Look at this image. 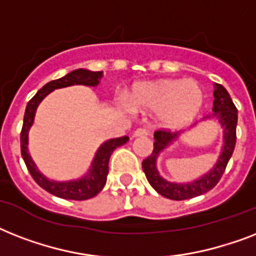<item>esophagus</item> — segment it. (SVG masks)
I'll use <instances>...</instances> for the list:
<instances>
[{
	"mask_svg": "<svg viewBox=\"0 0 256 256\" xmlns=\"http://www.w3.org/2000/svg\"><path fill=\"white\" fill-rule=\"evenodd\" d=\"M148 134H150V132H148V128H136L132 136H148Z\"/></svg>",
	"mask_w": 256,
	"mask_h": 256,
	"instance_id": "34e87169",
	"label": "esophagus"
}]
</instances>
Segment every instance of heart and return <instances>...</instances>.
Segmentation results:
<instances>
[{
    "label": "heart",
    "mask_w": 256,
    "mask_h": 256,
    "mask_svg": "<svg viewBox=\"0 0 256 256\" xmlns=\"http://www.w3.org/2000/svg\"><path fill=\"white\" fill-rule=\"evenodd\" d=\"M204 94L194 81L160 80L132 88L130 106L142 112H158V120L168 128L190 124L202 112Z\"/></svg>",
    "instance_id": "1"
}]
</instances>
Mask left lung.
<instances>
[{
	"mask_svg": "<svg viewBox=\"0 0 256 256\" xmlns=\"http://www.w3.org/2000/svg\"><path fill=\"white\" fill-rule=\"evenodd\" d=\"M214 114L211 116H216L219 124L223 128V144L222 152L215 164L212 170L207 174L190 183H172L164 179L156 170V158L164 148H166L172 140L178 138L180 132H171L168 130H156L154 132V150L146 160L142 162L146 178L152 188L164 198L172 200H184L191 199L199 195L204 194L207 191L212 190L222 178L223 172L234 152L235 144H236V124H238V108H235L234 102L231 100L230 94L226 88L219 84H215L214 90ZM210 118V116H207Z\"/></svg>",
	"mask_w": 256,
	"mask_h": 256,
	"instance_id": "8db88e82",
	"label": "left lung"
}]
</instances>
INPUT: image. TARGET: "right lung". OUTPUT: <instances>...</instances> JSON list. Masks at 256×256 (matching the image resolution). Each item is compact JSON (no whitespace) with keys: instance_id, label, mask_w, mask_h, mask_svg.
Masks as SVG:
<instances>
[{"instance_id":"obj_1","label":"right lung","mask_w":256,"mask_h":256,"mask_svg":"<svg viewBox=\"0 0 256 256\" xmlns=\"http://www.w3.org/2000/svg\"><path fill=\"white\" fill-rule=\"evenodd\" d=\"M102 78V72H90V70L78 69L72 73L66 74L65 77L60 80L46 84L42 88H40L37 94L28 102L26 106L25 116H24V124L21 130V154L25 160V164L30 175L37 182V184L46 190L50 194L56 195L58 198L73 199V200H85L96 196L100 192L104 186L106 184V179L108 174V160L112 156V152L116 148H120L128 140V136H120V138H114V140H106L96 152L94 160H92V168L88 170V174L81 179L77 180H69V182H56V180H49L45 175H42L38 168H36L33 160L30 158L29 152H28V132L32 128L36 116L38 104L44 98H45L50 92L56 88H68L73 85H85V86H96L100 84V80Z\"/></svg>"}]
</instances>
